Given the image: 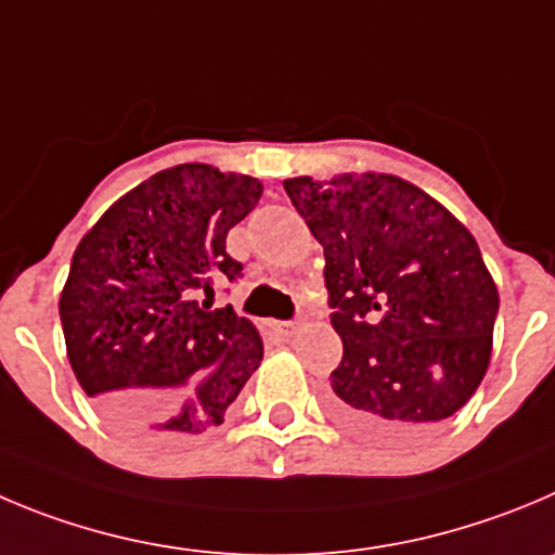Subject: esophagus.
Segmentation results:
<instances>
[{
  "label": "esophagus",
  "mask_w": 555,
  "mask_h": 555,
  "mask_svg": "<svg viewBox=\"0 0 555 555\" xmlns=\"http://www.w3.org/2000/svg\"><path fill=\"white\" fill-rule=\"evenodd\" d=\"M276 331L282 336H293L298 331V323H276Z\"/></svg>",
  "instance_id": "esophagus-1"
}]
</instances>
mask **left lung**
I'll return each mask as SVG.
<instances>
[{
	"mask_svg": "<svg viewBox=\"0 0 555 555\" xmlns=\"http://www.w3.org/2000/svg\"><path fill=\"white\" fill-rule=\"evenodd\" d=\"M325 254L341 339L328 408L345 427L405 441L457 413L493 350L499 289L474 235L395 175L284 180Z\"/></svg>",
	"mask_w": 555,
	"mask_h": 555,
	"instance_id": "1",
	"label": "left lung"
}]
</instances>
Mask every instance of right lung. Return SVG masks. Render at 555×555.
I'll use <instances>...</instances> for the list:
<instances>
[{
    "label": "right lung",
    "mask_w": 555,
    "mask_h": 555,
    "mask_svg": "<svg viewBox=\"0 0 555 555\" xmlns=\"http://www.w3.org/2000/svg\"><path fill=\"white\" fill-rule=\"evenodd\" d=\"M262 183L207 164L164 169L81 237L60 295L67 359L112 427L167 447L224 422L262 339L214 287L243 276L227 232Z\"/></svg>",
    "instance_id": "right-lung-1"
}]
</instances>
